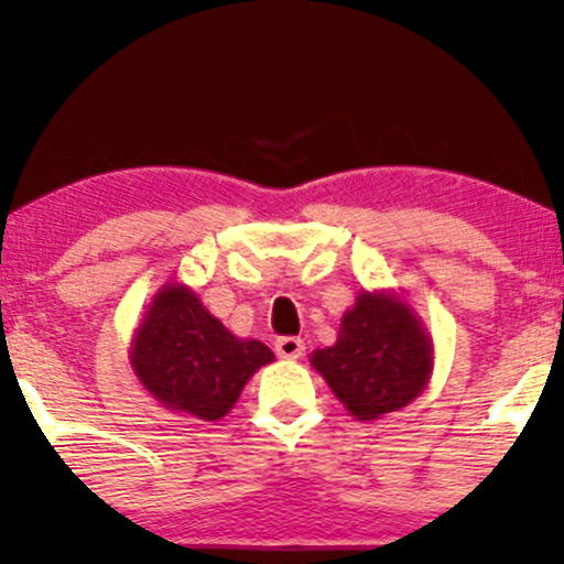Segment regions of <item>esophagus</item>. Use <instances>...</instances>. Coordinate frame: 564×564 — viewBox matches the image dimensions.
Wrapping results in <instances>:
<instances>
[{
  "instance_id": "esophagus-1",
  "label": "esophagus",
  "mask_w": 564,
  "mask_h": 564,
  "mask_svg": "<svg viewBox=\"0 0 564 564\" xmlns=\"http://www.w3.org/2000/svg\"><path fill=\"white\" fill-rule=\"evenodd\" d=\"M275 352L281 358H286V361H296V358H302V352H305V339L300 337L275 339Z\"/></svg>"
}]
</instances>
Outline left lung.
I'll return each instance as SVG.
<instances>
[{"label": "left lung", "instance_id": "obj_1", "mask_svg": "<svg viewBox=\"0 0 564 564\" xmlns=\"http://www.w3.org/2000/svg\"><path fill=\"white\" fill-rule=\"evenodd\" d=\"M313 369L356 420L404 410L429 386L433 339L391 289L361 292L339 321L337 343L311 352Z\"/></svg>", "mask_w": 564, "mask_h": 564}]
</instances>
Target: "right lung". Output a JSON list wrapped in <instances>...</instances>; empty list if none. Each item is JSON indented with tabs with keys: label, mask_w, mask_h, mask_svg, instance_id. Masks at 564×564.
Returning <instances> with one entry per match:
<instances>
[{
	"label": "right lung",
	"mask_w": 564,
	"mask_h": 564,
	"mask_svg": "<svg viewBox=\"0 0 564 564\" xmlns=\"http://www.w3.org/2000/svg\"><path fill=\"white\" fill-rule=\"evenodd\" d=\"M128 356L135 380L154 401L206 423L225 417L253 372L275 358L259 339L235 337L195 289L176 281L154 294Z\"/></svg>",
	"instance_id": "obj_1"
}]
</instances>
